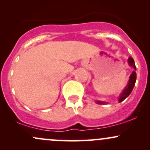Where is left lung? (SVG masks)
Masks as SVG:
<instances>
[{
    "mask_svg": "<svg viewBox=\"0 0 150 150\" xmlns=\"http://www.w3.org/2000/svg\"><path fill=\"white\" fill-rule=\"evenodd\" d=\"M128 63L130 66L133 67L134 69L136 70V67H135V61H134L133 58L132 57H129L128 58ZM136 78H137V75H136L135 71H133L131 74V75L130 76V79H129V82L128 85L126 86L123 92H122V94H120V96L118 98V101L119 102H121L123 100H125L127 97L130 95V94L131 93L132 91V89H133L134 86H135V81H136ZM97 104H104V102H101V101H97Z\"/></svg>",
    "mask_w": 150,
    "mask_h": 150,
    "instance_id": "left-lung-1",
    "label": "left lung"
}]
</instances>
